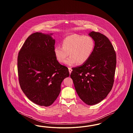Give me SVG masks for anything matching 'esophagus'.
Instances as JSON below:
<instances>
[{"mask_svg":"<svg viewBox=\"0 0 133 133\" xmlns=\"http://www.w3.org/2000/svg\"><path fill=\"white\" fill-rule=\"evenodd\" d=\"M68 69H69V73L70 74H71V73L72 72V68H68Z\"/></svg>","mask_w":133,"mask_h":133,"instance_id":"esophagus-1","label":"esophagus"}]
</instances>
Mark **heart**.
Here are the masks:
<instances>
[{
    "mask_svg": "<svg viewBox=\"0 0 133 133\" xmlns=\"http://www.w3.org/2000/svg\"><path fill=\"white\" fill-rule=\"evenodd\" d=\"M62 45L54 47L55 56L59 62L63 63L69 55L64 63L71 66L77 63H85L94 51L95 42L94 39L90 36L75 34L64 38Z\"/></svg>",
    "mask_w": 133,
    "mask_h": 133,
    "instance_id": "b5f03b06",
    "label": "heart"
}]
</instances>
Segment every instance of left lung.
I'll return each instance as SVG.
<instances>
[{
    "mask_svg": "<svg viewBox=\"0 0 133 133\" xmlns=\"http://www.w3.org/2000/svg\"><path fill=\"white\" fill-rule=\"evenodd\" d=\"M89 35L95 42L94 51L88 60L73 68L70 77L80 98L88 105L103 100L112 90L116 66V55L109 39L99 32Z\"/></svg>",
    "mask_w": 133,
    "mask_h": 133,
    "instance_id": "1",
    "label": "left lung"
}]
</instances>
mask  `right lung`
Returning a JSON list of instances; mask_svg holds the SVG:
<instances>
[{"label":"right lung","instance_id":"1","mask_svg":"<svg viewBox=\"0 0 133 133\" xmlns=\"http://www.w3.org/2000/svg\"><path fill=\"white\" fill-rule=\"evenodd\" d=\"M53 33L36 32L26 40L17 59L20 87L32 102L41 106L51 105L61 91L68 69L57 61L54 53Z\"/></svg>","mask_w":133,"mask_h":133}]
</instances>
